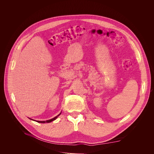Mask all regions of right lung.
<instances>
[{"label": "right lung", "instance_id": "right-lung-1", "mask_svg": "<svg viewBox=\"0 0 154 154\" xmlns=\"http://www.w3.org/2000/svg\"><path fill=\"white\" fill-rule=\"evenodd\" d=\"M61 113L58 115H57V116H55V118H52V119H49V120H47V121H36V122H39V123H49V122H52V121H54V120H55L60 115H61ZM30 119H31V120H33V121H35V120H33V119H30V118H29Z\"/></svg>", "mask_w": 154, "mask_h": 154}]
</instances>
